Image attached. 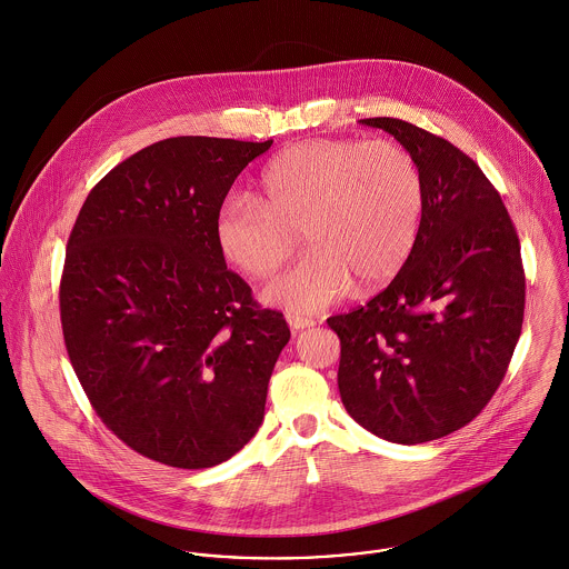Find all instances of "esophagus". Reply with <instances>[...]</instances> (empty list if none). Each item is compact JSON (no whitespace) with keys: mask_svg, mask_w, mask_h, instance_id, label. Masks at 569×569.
<instances>
[{"mask_svg":"<svg viewBox=\"0 0 569 569\" xmlns=\"http://www.w3.org/2000/svg\"><path fill=\"white\" fill-rule=\"evenodd\" d=\"M287 321H289L291 330H296V332H300V330H305V328H312V326H315V319H310V317H300V315H287Z\"/></svg>","mask_w":569,"mask_h":569,"instance_id":"esophagus-1","label":"esophagus"}]
</instances>
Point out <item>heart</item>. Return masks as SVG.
<instances>
[{
  "mask_svg": "<svg viewBox=\"0 0 569 569\" xmlns=\"http://www.w3.org/2000/svg\"><path fill=\"white\" fill-rule=\"evenodd\" d=\"M423 180L409 150L391 141L310 139L269 160L260 200L232 193L214 214V243L241 273L267 278L298 246L310 252L269 282L262 302L310 315L387 284L413 252Z\"/></svg>",
  "mask_w": 569,
  "mask_h": 569,
  "instance_id": "obj_1",
  "label": "heart"
}]
</instances>
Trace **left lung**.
Segmentation results:
<instances>
[{
    "mask_svg": "<svg viewBox=\"0 0 569 569\" xmlns=\"http://www.w3.org/2000/svg\"><path fill=\"white\" fill-rule=\"evenodd\" d=\"M413 156L423 210L413 252L367 307L335 315L346 411L380 439L415 446L469 423L493 398L523 321L513 221L480 167L409 121L361 119Z\"/></svg>",
    "mask_w": 569,
    "mask_h": 569,
    "instance_id": "8db88e82",
    "label": "left lung"
}]
</instances>
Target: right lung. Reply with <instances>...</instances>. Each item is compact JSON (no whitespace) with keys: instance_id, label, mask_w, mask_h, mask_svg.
<instances>
[{"instance_id":"right-lung-1","label":"right lung","mask_w":569,"mask_h":569,"mask_svg":"<svg viewBox=\"0 0 569 569\" xmlns=\"http://www.w3.org/2000/svg\"><path fill=\"white\" fill-rule=\"evenodd\" d=\"M173 137L110 169L80 208L60 280L73 371L134 452L219 466L259 430L289 326L226 267L214 214L271 148Z\"/></svg>"}]
</instances>
